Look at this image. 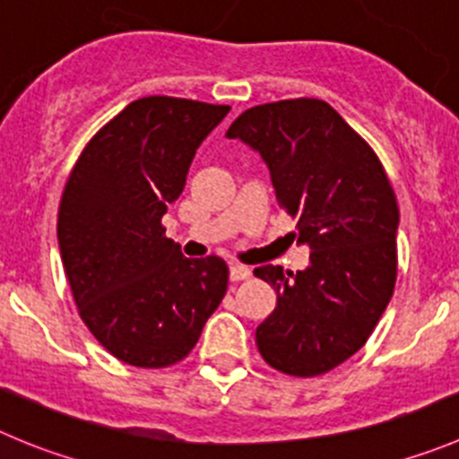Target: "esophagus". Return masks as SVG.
<instances>
[{
	"label": "esophagus",
	"instance_id": "esophagus-1",
	"mask_svg": "<svg viewBox=\"0 0 459 459\" xmlns=\"http://www.w3.org/2000/svg\"><path fill=\"white\" fill-rule=\"evenodd\" d=\"M230 281H247L251 276V269L244 267V264H230L229 267Z\"/></svg>",
	"mask_w": 459,
	"mask_h": 459
}]
</instances>
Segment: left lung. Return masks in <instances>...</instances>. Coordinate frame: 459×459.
I'll list each match as a JSON object with an SVG mask.
<instances>
[{
	"label": "left lung",
	"instance_id": "obj_1",
	"mask_svg": "<svg viewBox=\"0 0 459 459\" xmlns=\"http://www.w3.org/2000/svg\"><path fill=\"white\" fill-rule=\"evenodd\" d=\"M226 138L263 156L281 208L310 249L303 272L263 264L276 292L255 328L260 355L290 376H321L358 353L396 282L398 205L374 149L321 100H285L244 110Z\"/></svg>",
	"mask_w": 459,
	"mask_h": 459
}]
</instances>
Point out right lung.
<instances>
[{
	"mask_svg": "<svg viewBox=\"0 0 459 459\" xmlns=\"http://www.w3.org/2000/svg\"><path fill=\"white\" fill-rule=\"evenodd\" d=\"M230 106L143 97L76 160L58 208V247L81 319L131 367L177 365L221 303L229 267L186 258L160 220L199 144Z\"/></svg>",
	"mask_w": 459,
	"mask_h": 459,
	"instance_id": "right-lung-1",
	"label": "right lung"
}]
</instances>
